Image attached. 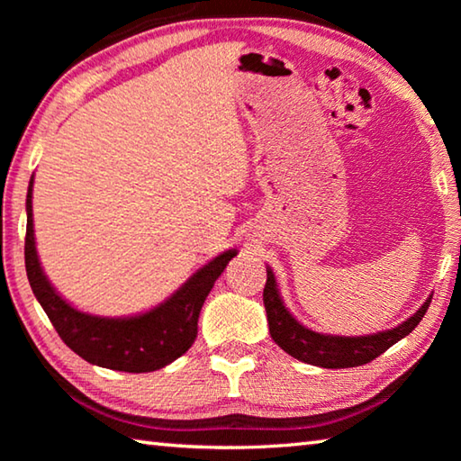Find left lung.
<instances>
[{
    "label": "left lung",
    "mask_w": 461,
    "mask_h": 461,
    "mask_svg": "<svg viewBox=\"0 0 461 461\" xmlns=\"http://www.w3.org/2000/svg\"><path fill=\"white\" fill-rule=\"evenodd\" d=\"M267 286H264V307H267L268 327L272 339L283 348L288 356L296 360L321 366V368H354V366L368 364L384 354L390 346L409 335L425 317L431 296L423 303L415 315L407 319L394 330L380 331L374 335H362V338H339V335H323L303 327L296 319L288 313L280 299L276 280L272 270L267 268Z\"/></svg>",
    "instance_id": "8db88e82"
}]
</instances>
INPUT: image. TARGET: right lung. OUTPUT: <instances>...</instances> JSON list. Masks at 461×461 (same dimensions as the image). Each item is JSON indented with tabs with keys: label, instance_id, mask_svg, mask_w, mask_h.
<instances>
[{
	"label": "right lung",
	"instance_id": "add662e5",
	"mask_svg": "<svg viewBox=\"0 0 461 461\" xmlns=\"http://www.w3.org/2000/svg\"><path fill=\"white\" fill-rule=\"evenodd\" d=\"M32 183L34 178L30 181L26 197V275L60 339L89 364L131 374L160 370L181 357L197 338L203 303L228 262L238 254L236 249L217 256L186 280L168 301L144 315L105 319L81 313L54 291L38 262L32 228Z\"/></svg>",
	"mask_w": 461,
	"mask_h": 461
}]
</instances>
